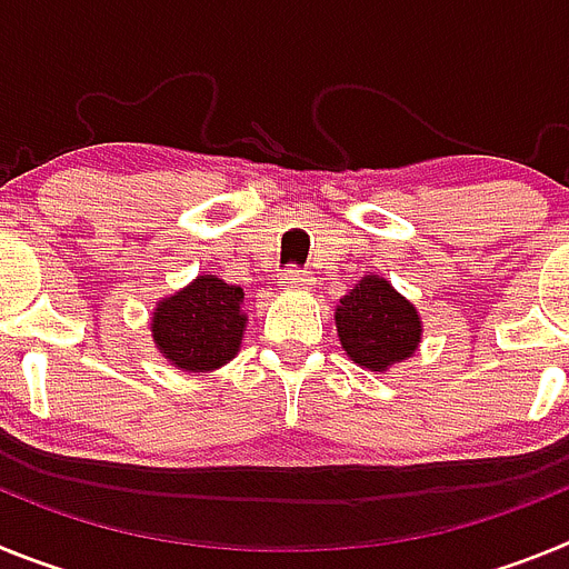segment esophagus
I'll return each mask as SVG.
<instances>
[{
	"label": "esophagus",
	"mask_w": 569,
	"mask_h": 569,
	"mask_svg": "<svg viewBox=\"0 0 569 569\" xmlns=\"http://www.w3.org/2000/svg\"><path fill=\"white\" fill-rule=\"evenodd\" d=\"M279 284H281V290H305V288H310V276L301 273V270H296V268H290L281 273Z\"/></svg>",
	"instance_id": "1"
}]
</instances>
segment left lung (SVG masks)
Instances as JSON below:
<instances>
[{"label":"left lung","mask_w":569,"mask_h":569,"mask_svg":"<svg viewBox=\"0 0 569 569\" xmlns=\"http://www.w3.org/2000/svg\"><path fill=\"white\" fill-rule=\"evenodd\" d=\"M333 319L347 359L370 373H387L410 359L425 333L413 301L376 273L361 276L353 290L339 299Z\"/></svg>","instance_id":"obj_1"}]
</instances>
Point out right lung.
I'll return each instance as SVG.
<instances>
[{
	"label": "right lung",
	"instance_id": "right-lung-1",
	"mask_svg": "<svg viewBox=\"0 0 569 569\" xmlns=\"http://www.w3.org/2000/svg\"><path fill=\"white\" fill-rule=\"evenodd\" d=\"M244 290L219 276H196L182 290L156 301L150 336L168 365L208 373L236 359L248 328Z\"/></svg>",
	"mask_w": 569,
	"mask_h": 569
}]
</instances>
